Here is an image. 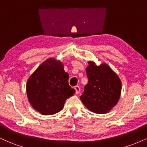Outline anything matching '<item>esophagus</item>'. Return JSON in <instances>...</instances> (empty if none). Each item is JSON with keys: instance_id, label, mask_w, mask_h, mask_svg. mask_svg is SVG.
<instances>
[{"instance_id": "obj_1", "label": "esophagus", "mask_w": 147, "mask_h": 147, "mask_svg": "<svg viewBox=\"0 0 147 147\" xmlns=\"http://www.w3.org/2000/svg\"><path fill=\"white\" fill-rule=\"evenodd\" d=\"M74 88L75 89L76 94H79V92H80V87H79V86H75V88Z\"/></svg>"}]
</instances>
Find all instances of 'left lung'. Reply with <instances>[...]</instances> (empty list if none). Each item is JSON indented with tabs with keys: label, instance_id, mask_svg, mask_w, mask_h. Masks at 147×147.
Returning a JSON list of instances; mask_svg holds the SVG:
<instances>
[{
	"label": "left lung",
	"instance_id": "left-lung-1",
	"mask_svg": "<svg viewBox=\"0 0 147 147\" xmlns=\"http://www.w3.org/2000/svg\"><path fill=\"white\" fill-rule=\"evenodd\" d=\"M86 69L88 82L80 99L87 109L95 113H106L117 104L122 90L118 76L105 63L99 66L89 62Z\"/></svg>",
	"mask_w": 147,
	"mask_h": 147
}]
</instances>
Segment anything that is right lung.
<instances>
[{"label": "right lung", "mask_w": 147, "mask_h": 147, "mask_svg": "<svg viewBox=\"0 0 147 147\" xmlns=\"http://www.w3.org/2000/svg\"><path fill=\"white\" fill-rule=\"evenodd\" d=\"M68 79L60 61L50 59L43 62L27 82V95L34 109L42 115L59 112L65 100L75 92Z\"/></svg>", "instance_id": "right-lung-1"}]
</instances>
